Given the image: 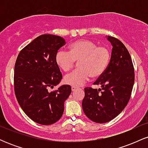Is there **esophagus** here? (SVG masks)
<instances>
[{
	"label": "esophagus",
	"mask_w": 148,
	"mask_h": 148,
	"mask_svg": "<svg viewBox=\"0 0 148 148\" xmlns=\"http://www.w3.org/2000/svg\"><path fill=\"white\" fill-rule=\"evenodd\" d=\"M78 89V87H76V86H72V90L74 92L76 90Z\"/></svg>",
	"instance_id": "1"
}]
</instances>
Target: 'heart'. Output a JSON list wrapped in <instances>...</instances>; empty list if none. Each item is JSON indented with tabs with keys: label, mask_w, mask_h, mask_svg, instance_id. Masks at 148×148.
Here are the masks:
<instances>
[{
	"label": "heart",
	"mask_w": 148,
	"mask_h": 148,
	"mask_svg": "<svg viewBox=\"0 0 148 148\" xmlns=\"http://www.w3.org/2000/svg\"><path fill=\"white\" fill-rule=\"evenodd\" d=\"M111 53L109 49L97 46L89 40H81L73 42L69 51L60 49L56 55V62L64 72H69L79 62V69L67 74L64 82L74 86L84 84L90 77H100L109 65Z\"/></svg>",
	"instance_id": "b5f03b06"
}]
</instances>
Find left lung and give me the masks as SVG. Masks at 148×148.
Here are the masks:
<instances>
[{"mask_svg": "<svg viewBox=\"0 0 148 148\" xmlns=\"http://www.w3.org/2000/svg\"><path fill=\"white\" fill-rule=\"evenodd\" d=\"M107 39L113 46L109 65L94 83L101 88H85L82 101L85 114L97 123H108L123 111L130 99L135 79L133 62L125 46L115 37Z\"/></svg>", "mask_w": 148, "mask_h": 148, "instance_id": "obj_1", "label": "left lung"}]
</instances>
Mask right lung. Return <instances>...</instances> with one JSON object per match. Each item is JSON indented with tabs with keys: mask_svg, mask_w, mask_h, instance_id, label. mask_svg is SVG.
<instances>
[{
	"mask_svg": "<svg viewBox=\"0 0 148 148\" xmlns=\"http://www.w3.org/2000/svg\"><path fill=\"white\" fill-rule=\"evenodd\" d=\"M65 40L45 34L37 37L18 53L14 65V88L18 103L35 123L49 125L56 123L64 112V101L72 88L60 84L62 75L56 62V55Z\"/></svg>",
	"mask_w": 148,
	"mask_h": 148,
	"instance_id": "obj_1",
	"label": "right lung"
}]
</instances>
